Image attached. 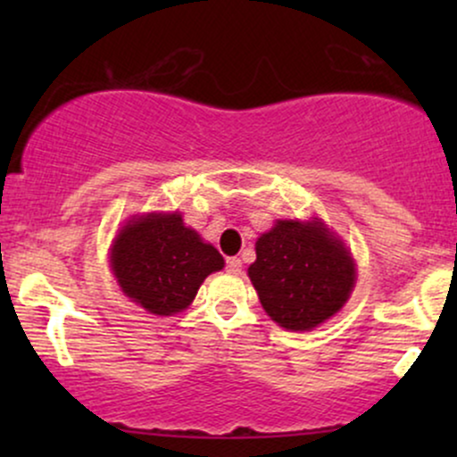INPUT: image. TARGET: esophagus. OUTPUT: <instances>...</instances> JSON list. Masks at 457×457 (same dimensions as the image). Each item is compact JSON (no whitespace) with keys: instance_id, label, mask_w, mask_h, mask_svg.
Masks as SVG:
<instances>
[{"instance_id":"obj_1","label":"esophagus","mask_w":457,"mask_h":457,"mask_svg":"<svg viewBox=\"0 0 457 457\" xmlns=\"http://www.w3.org/2000/svg\"><path fill=\"white\" fill-rule=\"evenodd\" d=\"M228 270L232 272V275H240V270H243V262H240V258H228Z\"/></svg>"}]
</instances>
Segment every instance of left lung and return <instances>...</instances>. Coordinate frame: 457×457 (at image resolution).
Here are the masks:
<instances>
[{"label": "left lung", "instance_id": "obj_1", "mask_svg": "<svg viewBox=\"0 0 457 457\" xmlns=\"http://www.w3.org/2000/svg\"><path fill=\"white\" fill-rule=\"evenodd\" d=\"M249 279L262 307L287 330H312L350 298L356 266L350 251L320 219H277L255 243Z\"/></svg>", "mask_w": 457, "mask_h": 457}]
</instances>
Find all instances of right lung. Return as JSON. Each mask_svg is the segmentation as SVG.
Returning <instances> with one entry per match:
<instances>
[{"label":"right lung","instance_id":"right-lung-1","mask_svg":"<svg viewBox=\"0 0 457 457\" xmlns=\"http://www.w3.org/2000/svg\"><path fill=\"white\" fill-rule=\"evenodd\" d=\"M109 262L120 290L154 316L187 309L204 279L225 266L180 212L135 214L115 236Z\"/></svg>","mask_w":457,"mask_h":457}]
</instances>
